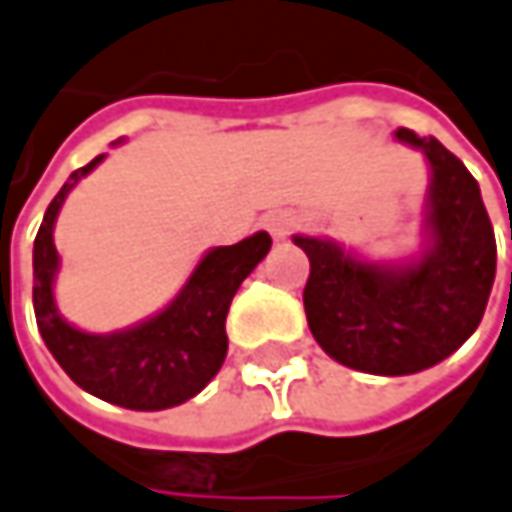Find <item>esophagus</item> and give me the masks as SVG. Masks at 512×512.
Here are the masks:
<instances>
[{
	"mask_svg": "<svg viewBox=\"0 0 512 512\" xmlns=\"http://www.w3.org/2000/svg\"><path fill=\"white\" fill-rule=\"evenodd\" d=\"M266 228H269V234H272L275 240H287V234H290V228H293V219H290L287 213H269V216H266Z\"/></svg>",
	"mask_w": 512,
	"mask_h": 512,
	"instance_id": "34e87169",
	"label": "esophagus"
}]
</instances>
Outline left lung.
Returning a JSON list of instances; mask_svg holds the SVG:
<instances>
[{"label": "left lung", "instance_id": "8db88e82", "mask_svg": "<svg viewBox=\"0 0 512 512\" xmlns=\"http://www.w3.org/2000/svg\"><path fill=\"white\" fill-rule=\"evenodd\" d=\"M395 137L431 163L425 255L375 266L328 240L293 237L310 260V334L337 363L369 375H413L454 354L481 325L495 281V234L472 172L434 137L410 128Z\"/></svg>", "mask_w": 512, "mask_h": 512}]
</instances>
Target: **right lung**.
<instances>
[{
	"label": "right lung",
	"instance_id": "right-lung-1",
	"mask_svg": "<svg viewBox=\"0 0 512 512\" xmlns=\"http://www.w3.org/2000/svg\"><path fill=\"white\" fill-rule=\"evenodd\" d=\"M102 158L105 155L72 172L46 208L34 237L37 328L46 349L81 390L128 410H166L202 393L219 372L228 351L225 316L231 299L246 275L266 257L272 237L257 231L255 237L234 246L210 249L184 290L143 325L117 334H84L64 322L55 307L52 281L58 272V252L52 228L67 193Z\"/></svg>",
	"mask_w": 512,
	"mask_h": 512
}]
</instances>
